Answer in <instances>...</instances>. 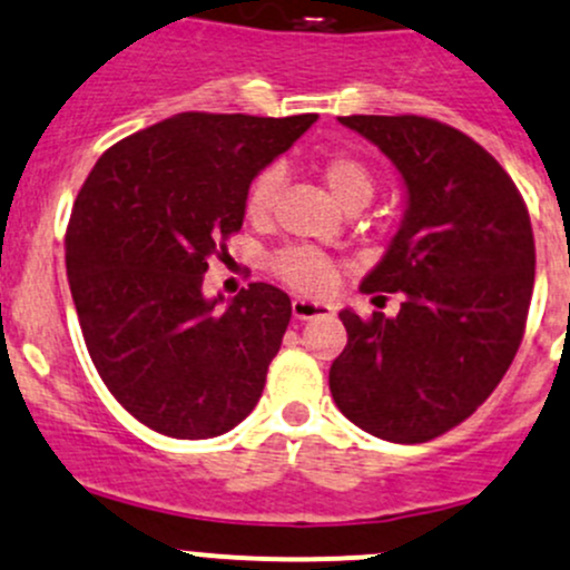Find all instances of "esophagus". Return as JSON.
<instances>
[{"instance_id": "esophagus-1", "label": "esophagus", "mask_w": 570, "mask_h": 570, "mask_svg": "<svg viewBox=\"0 0 570 570\" xmlns=\"http://www.w3.org/2000/svg\"><path fill=\"white\" fill-rule=\"evenodd\" d=\"M293 318L296 321H309L321 318V315H332V307L324 302H309V298H293L291 302Z\"/></svg>"}]
</instances>
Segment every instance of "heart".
<instances>
[{
	"label": "heart",
	"mask_w": 570,
	"mask_h": 570,
	"mask_svg": "<svg viewBox=\"0 0 570 570\" xmlns=\"http://www.w3.org/2000/svg\"><path fill=\"white\" fill-rule=\"evenodd\" d=\"M315 173L324 178L332 195L340 199L348 210L362 208L375 195V175L362 158L351 154H332L315 164ZM279 189H283V169L277 164L263 167L252 178L246 189L244 210L252 222H263L272 216L277 205ZM272 272L298 293H324L332 283V261L324 252L313 246H285L272 257Z\"/></svg>",
	"instance_id": "heart-1"
}]
</instances>
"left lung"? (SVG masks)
<instances>
[{"label":"left lung","mask_w":570,"mask_h":570,"mask_svg":"<svg viewBox=\"0 0 570 570\" xmlns=\"http://www.w3.org/2000/svg\"><path fill=\"white\" fill-rule=\"evenodd\" d=\"M340 122L401 169L409 208L362 293H403L401 313H340L348 345L328 390L354 425L422 444L461 425L508 373L530 313L535 238L530 210L483 145L420 115Z\"/></svg>","instance_id":"1"}]
</instances>
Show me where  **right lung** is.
<instances>
[{
	"label": "right lung",
	"instance_id": "right-lung-1",
	"mask_svg": "<svg viewBox=\"0 0 570 570\" xmlns=\"http://www.w3.org/2000/svg\"><path fill=\"white\" fill-rule=\"evenodd\" d=\"M315 120L184 111L111 145L76 195L66 266L85 345L164 436H219L261 401L291 298L252 283L216 309L203 279L242 230L252 178Z\"/></svg>",
	"mask_w": 570,
	"mask_h": 570
}]
</instances>
